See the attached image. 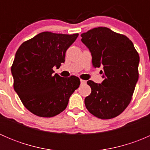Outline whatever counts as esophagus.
I'll return each mask as SVG.
<instances>
[{
	"label": "esophagus",
	"mask_w": 150,
	"mask_h": 150,
	"mask_svg": "<svg viewBox=\"0 0 150 150\" xmlns=\"http://www.w3.org/2000/svg\"><path fill=\"white\" fill-rule=\"evenodd\" d=\"M86 83V81H83V80H81V85H84Z\"/></svg>",
	"instance_id": "esophagus-1"
}]
</instances>
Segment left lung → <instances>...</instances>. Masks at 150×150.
<instances>
[{
  "label": "left lung",
  "instance_id": "left-lung-1",
  "mask_svg": "<svg viewBox=\"0 0 150 150\" xmlns=\"http://www.w3.org/2000/svg\"><path fill=\"white\" fill-rule=\"evenodd\" d=\"M81 37L91 53L93 67L103 68L104 78L101 83L88 81L91 93L85 98V105L99 118H113L131 102L139 79V56L129 38L107 28H93Z\"/></svg>",
  "mask_w": 150,
  "mask_h": 150
}]
</instances>
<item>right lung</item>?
Listing matches in <instances>:
<instances>
[{"mask_svg":"<svg viewBox=\"0 0 150 150\" xmlns=\"http://www.w3.org/2000/svg\"><path fill=\"white\" fill-rule=\"evenodd\" d=\"M78 36L43 32L18 48L11 67L13 88L35 115L51 117L61 113L79 87L78 78H62L53 70L64 62L67 50Z\"/></svg>","mask_w":150,"mask_h":150,"instance_id":"right-lung-1","label":"right lung"}]
</instances>
